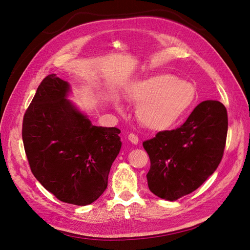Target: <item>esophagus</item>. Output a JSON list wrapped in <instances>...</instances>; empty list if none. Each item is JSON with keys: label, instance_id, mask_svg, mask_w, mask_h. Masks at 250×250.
<instances>
[{"label": "esophagus", "instance_id": "esophagus-1", "mask_svg": "<svg viewBox=\"0 0 250 250\" xmlns=\"http://www.w3.org/2000/svg\"><path fill=\"white\" fill-rule=\"evenodd\" d=\"M128 140H129V142H131L132 144H134V145H138L139 144V138L134 133H130L128 135Z\"/></svg>", "mask_w": 250, "mask_h": 250}]
</instances>
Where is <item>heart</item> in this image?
<instances>
[{
    "instance_id": "1",
    "label": "heart",
    "mask_w": 250,
    "mask_h": 250,
    "mask_svg": "<svg viewBox=\"0 0 250 250\" xmlns=\"http://www.w3.org/2000/svg\"><path fill=\"white\" fill-rule=\"evenodd\" d=\"M128 98L139 104L135 111L139 122L150 130L160 131L168 129L190 109L196 89L191 82L161 73L132 83ZM116 107L121 110L118 102Z\"/></svg>"
}]
</instances>
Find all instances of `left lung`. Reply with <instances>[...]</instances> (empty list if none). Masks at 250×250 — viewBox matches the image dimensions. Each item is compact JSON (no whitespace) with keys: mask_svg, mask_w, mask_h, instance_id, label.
I'll list each match as a JSON object with an SVG mask.
<instances>
[{"mask_svg":"<svg viewBox=\"0 0 250 250\" xmlns=\"http://www.w3.org/2000/svg\"><path fill=\"white\" fill-rule=\"evenodd\" d=\"M228 125L224 105L207 100L194 108L179 128L161 131L144 142L151 163L149 190L169 201L197 190L222 160Z\"/></svg>","mask_w":250,"mask_h":250,"instance_id":"1","label":"left lung"}]
</instances>
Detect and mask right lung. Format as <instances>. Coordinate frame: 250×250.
I'll return each mask as SVG.
<instances>
[{
	"instance_id": "right-lung-1",
	"label": "right lung",
	"mask_w": 250,
	"mask_h": 250,
	"mask_svg": "<svg viewBox=\"0 0 250 250\" xmlns=\"http://www.w3.org/2000/svg\"><path fill=\"white\" fill-rule=\"evenodd\" d=\"M71 85L51 74L22 121V142L35 178L60 201L87 206L107 188L122 142L116 127L95 126L67 99Z\"/></svg>"
}]
</instances>
